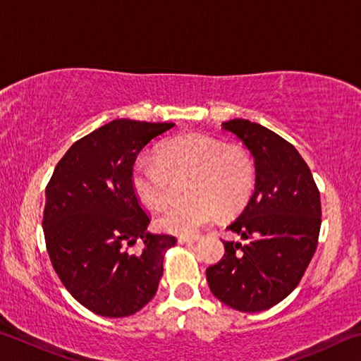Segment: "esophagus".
Masks as SVG:
<instances>
[{
    "mask_svg": "<svg viewBox=\"0 0 361 361\" xmlns=\"http://www.w3.org/2000/svg\"><path fill=\"white\" fill-rule=\"evenodd\" d=\"M199 240V237L197 235H192V237H178V242L180 243H194V242H197Z\"/></svg>",
    "mask_w": 361,
    "mask_h": 361,
    "instance_id": "34e87169",
    "label": "esophagus"
}]
</instances>
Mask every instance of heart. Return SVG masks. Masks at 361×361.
Masks as SVG:
<instances>
[{
    "label": "heart",
    "mask_w": 361,
    "mask_h": 361,
    "mask_svg": "<svg viewBox=\"0 0 361 361\" xmlns=\"http://www.w3.org/2000/svg\"><path fill=\"white\" fill-rule=\"evenodd\" d=\"M156 164L137 161L130 181L140 202L151 210L167 204L170 181L186 178L188 200L172 205L157 219L169 234L189 237L216 218L234 215L255 188V164L242 145L224 143L204 133H186L161 143Z\"/></svg>",
    "instance_id": "obj_1"
}]
</instances>
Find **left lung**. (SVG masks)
I'll return each mask as SVG.
<instances>
[{"label":"left lung","instance_id":"obj_1","mask_svg":"<svg viewBox=\"0 0 361 361\" xmlns=\"http://www.w3.org/2000/svg\"><path fill=\"white\" fill-rule=\"evenodd\" d=\"M223 129L252 152V199L228 229L240 242H224L221 261L207 269L213 295L240 312H259L290 295L317 250L322 224L320 191L298 149L277 133L247 119Z\"/></svg>","mask_w":361,"mask_h":361}]
</instances>
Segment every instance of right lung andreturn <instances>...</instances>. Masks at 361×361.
Returning a JSON list of instances; mask_svg holds the SVG:
<instances>
[{"mask_svg": "<svg viewBox=\"0 0 361 361\" xmlns=\"http://www.w3.org/2000/svg\"><path fill=\"white\" fill-rule=\"evenodd\" d=\"M173 122L116 119L79 138L46 186V248L70 295L94 314L129 317L154 298L164 256L176 237L149 234V215L133 192L135 159ZM144 240L140 254L128 247Z\"/></svg>", "mask_w": 361, "mask_h": 361, "instance_id": "obj_1", "label": "right lung"}]
</instances>
